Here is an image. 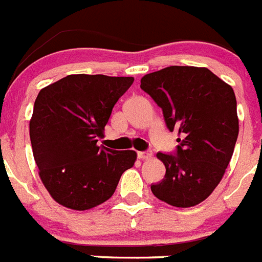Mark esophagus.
I'll use <instances>...</instances> for the list:
<instances>
[{"label": "esophagus", "mask_w": 262, "mask_h": 262, "mask_svg": "<svg viewBox=\"0 0 262 262\" xmlns=\"http://www.w3.org/2000/svg\"><path fill=\"white\" fill-rule=\"evenodd\" d=\"M152 154L149 151H140L138 152V157L139 159H151Z\"/></svg>", "instance_id": "obj_1"}]
</instances>
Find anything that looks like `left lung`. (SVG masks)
Segmentation results:
<instances>
[{
  "instance_id": "8db88e82",
  "label": "left lung",
  "mask_w": 262,
  "mask_h": 262,
  "mask_svg": "<svg viewBox=\"0 0 262 262\" xmlns=\"http://www.w3.org/2000/svg\"><path fill=\"white\" fill-rule=\"evenodd\" d=\"M140 82L163 110L169 131L181 135L173 154H157L166 172L151 185L152 193L176 207L198 205L221 182L232 157L239 135L233 89L196 67H168Z\"/></svg>"
}]
</instances>
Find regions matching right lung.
I'll return each mask as SVG.
<instances>
[{
	"instance_id": "obj_1",
	"label": "right lung",
	"mask_w": 262,
	"mask_h": 262,
	"mask_svg": "<svg viewBox=\"0 0 262 262\" xmlns=\"http://www.w3.org/2000/svg\"><path fill=\"white\" fill-rule=\"evenodd\" d=\"M134 77L69 75L39 92L30 120L32 154L53 200L72 210L106 202L135 151L97 144L118 99Z\"/></svg>"
}]
</instances>
